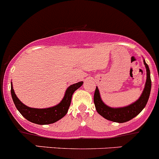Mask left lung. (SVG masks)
Segmentation results:
<instances>
[{"label": "left lung", "mask_w": 159, "mask_h": 159, "mask_svg": "<svg viewBox=\"0 0 159 159\" xmlns=\"http://www.w3.org/2000/svg\"><path fill=\"white\" fill-rule=\"evenodd\" d=\"M143 63H144L147 70V80L146 83H145V87L140 97L132 104L124 107L118 108H113L108 107L101 100L100 92L96 87L93 100H94L96 111L102 117L109 120V121H115V122H126V121L133 119L136 115H139L142 111V110L145 107L148 99H149L150 93H151V81L149 66L146 63L145 60H143Z\"/></svg>", "instance_id": "8db88e82"}]
</instances>
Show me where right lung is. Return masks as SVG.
<instances>
[{
	"mask_svg": "<svg viewBox=\"0 0 159 159\" xmlns=\"http://www.w3.org/2000/svg\"><path fill=\"white\" fill-rule=\"evenodd\" d=\"M82 84L83 81H80L76 84H71L70 86L67 88L64 97L59 104L52 107L43 108V109L29 107L23 104L16 96L13 89L12 84H11V94L16 107L26 119L35 124L48 125L59 121L66 115L70 105L73 93L78 88H80Z\"/></svg>",
	"mask_w": 159,
	"mask_h": 159,
	"instance_id": "add662e5",
	"label": "right lung"
}]
</instances>
